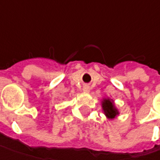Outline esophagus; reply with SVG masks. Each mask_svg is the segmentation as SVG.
<instances>
[{"label":"esophagus","instance_id":"34e87169","mask_svg":"<svg viewBox=\"0 0 160 160\" xmlns=\"http://www.w3.org/2000/svg\"><path fill=\"white\" fill-rule=\"evenodd\" d=\"M83 92H90V86H89V85H84V86H83Z\"/></svg>","mask_w":160,"mask_h":160}]
</instances>
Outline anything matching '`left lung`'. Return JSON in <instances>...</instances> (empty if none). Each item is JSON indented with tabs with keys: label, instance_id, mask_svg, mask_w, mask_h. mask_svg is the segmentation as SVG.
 Listing matches in <instances>:
<instances>
[{
	"label": "left lung",
	"instance_id": "left-lung-1",
	"mask_svg": "<svg viewBox=\"0 0 160 160\" xmlns=\"http://www.w3.org/2000/svg\"><path fill=\"white\" fill-rule=\"evenodd\" d=\"M102 108H103V110H104V112L108 118H114L118 114V109L114 107L113 102L108 99L104 100V102L102 103Z\"/></svg>",
	"mask_w": 160,
	"mask_h": 160
}]
</instances>
